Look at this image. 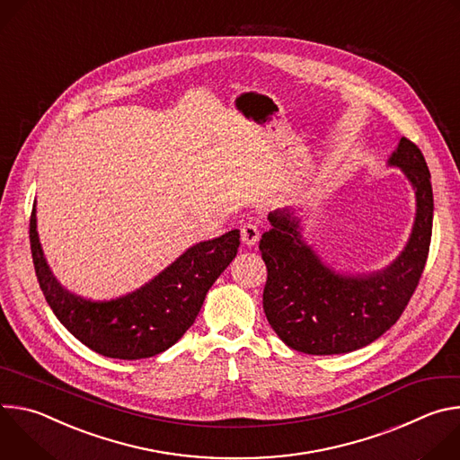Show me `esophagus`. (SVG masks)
Returning <instances> with one entry per match:
<instances>
[{"mask_svg": "<svg viewBox=\"0 0 460 460\" xmlns=\"http://www.w3.org/2000/svg\"><path fill=\"white\" fill-rule=\"evenodd\" d=\"M240 234H242V242L245 245H254L260 238V231H258V226L254 222H245L240 227Z\"/></svg>", "mask_w": 460, "mask_h": 460, "instance_id": "1", "label": "esophagus"}]
</instances>
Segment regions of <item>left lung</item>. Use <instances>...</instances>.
Returning a JSON list of instances; mask_svg holds the SVG:
<instances>
[{
    "label": "left lung",
    "instance_id": "left-lung-1",
    "mask_svg": "<svg viewBox=\"0 0 460 460\" xmlns=\"http://www.w3.org/2000/svg\"><path fill=\"white\" fill-rule=\"evenodd\" d=\"M387 165L399 167L415 190L411 234L389 266L371 273H341L302 236V220L291 209L270 213L271 229L260 252L268 266L264 311L291 349L307 355H341L369 346L399 320L420 275L431 242V174L420 149L401 138Z\"/></svg>",
    "mask_w": 460,
    "mask_h": 460
}]
</instances>
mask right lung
Listing matches in <instances>:
<instances>
[{"label": "right lung", "instance_id": "1", "mask_svg": "<svg viewBox=\"0 0 460 460\" xmlns=\"http://www.w3.org/2000/svg\"><path fill=\"white\" fill-rule=\"evenodd\" d=\"M240 231L194 243L153 280L111 300L78 296L52 275L31 215V251L40 288L58 320L93 351L119 360L164 353L199 316L208 291L238 252Z\"/></svg>", "mask_w": 460, "mask_h": 460}]
</instances>
